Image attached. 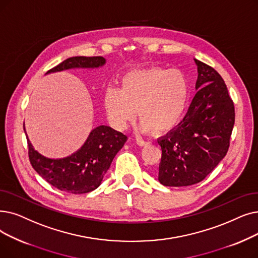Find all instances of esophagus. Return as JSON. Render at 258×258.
I'll return each instance as SVG.
<instances>
[{"instance_id":"obj_1","label":"esophagus","mask_w":258,"mask_h":258,"mask_svg":"<svg viewBox=\"0 0 258 258\" xmlns=\"http://www.w3.org/2000/svg\"><path fill=\"white\" fill-rule=\"evenodd\" d=\"M136 142H137L138 145H140V147H148V145L151 144L150 141H144V140H142V139H137Z\"/></svg>"}]
</instances>
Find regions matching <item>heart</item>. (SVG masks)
Masks as SVG:
<instances>
[{
    "label": "heart",
    "mask_w": 258,
    "mask_h": 258,
    "mask_svg": "<svg viewBox=\"0 0 258 258\" xmlns=\"http://www.w3.org/2000/svg\"><path fill=\"white\" fill-rule=\"evenodd\" d=\"M188 95L185 75L178 70L150 67L126 73L121 87L108 85L103 103L108 120L122 130L137 115L144 132L162 134L181 118Z\"/></svg>",
    "instance_id": "1"
}]
</instances>
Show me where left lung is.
I'll use <instances>...</instances> for the list:
<instances>
[{
    "label": "left lung",
    "instance_id": "obj_1",
    "mask_svg": "<svg viewBox=\"0 0 258 258\" xmlns=\"http://www.w3.org/2000/svg\"><path fill=\"white\" fill-rule=\"evenodd\" d=\"M198 89L183 120L158 143L162 150L158 180L166 186L203 181L228 153L235 108L221 76L195 59Z\"/></svg>",
    "mask_w": 258,
    "mask_h": 258
}]
</instances>
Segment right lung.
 <instances>
[{
  "instance_id": "add662e5",
  "label": "right lung",
  "mask_w": 258,
  "mask_h": 258,
  "mask_svg": "<svg viewBox=\"0 0 258 258\" xmlns=\"http://www.w3.org/2000/svg\"><path fill=\"white\" fill-rule=\"evenodd\" d=\"M104 63L103 57H72L54 66L48 73L75 67L94 69ZM26 138L29 161L35 171L52 186L71 194H84L97 188L116 154L127 139L114 128L100 125L89 134L79 151L63 159H49L35 151L27 136Z\"/></svg>"
}]
</instances>
